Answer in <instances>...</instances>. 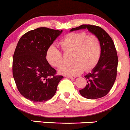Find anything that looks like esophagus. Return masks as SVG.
I'll return each mask as SVG.
<instances>
[{
  "instance_id": "1",
  "label": "esophagus",
  "mask_w": 130,
  "mask_h": 130,
  "mask_svg": "<svg viewBox=\"0 0 130 130\" xmlns=\"http://www.w3.org/2000/svg\"><path fill=\"white\" fill-rule=\"evenodd\" d=\"M66 78H71V79H75L76 77L74 76H65Z\"/></svg>"
}]
</instances>
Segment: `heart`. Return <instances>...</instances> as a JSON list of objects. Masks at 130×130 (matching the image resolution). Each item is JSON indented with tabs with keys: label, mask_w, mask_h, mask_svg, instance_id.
<instances>
[{
	"label": "heart",
	"mask_w": 130,
	"mask_h": 130,
	"mask_svg": "<svg viewBox=\"0 0 130 130\" xmlns=\"http://www.w3.org/2000/svg\"><path fill=\"white\" fill-rule=\"evenodd\" d=\"M62 50L65 52H73L72 64H64L59 73L65 75H76L83 70L90 71L98 62L101 55V44L95 35H88L84 31L71 33L61 40ZM46 60L55 68H59L63 63L61 51L55 45H51L46 52Z\"/></svg>",
	"instance_id": "1"
}]
</instances>
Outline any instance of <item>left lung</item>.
Listing matches in <instances>:
<instances>
[{
  "label": "left lung",
  "mask_w": 130,
  "mask_h": 130,
  "mask_svg": "<svg viewBox=\"0 0 130 130\" xmlns=\"http://www.w3.org/2000/svg\"><path fill=\"white\" fill-rule=\"evenodd\" d=\"M87 29L97 37L101 44V55L97 65L91 73L85 76L87 85L79 90L83 97L88 99H99L109 93L117 75L118 59L115 45L107 32L102 28L90 24H82L72 28L70 31Z\"/></svg>",
  "instance_id": "left-lung-1"
}]
</instances>
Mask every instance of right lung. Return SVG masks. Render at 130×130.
<instances>
[{
  "label": "right lung",
  "instance_id": "obj_1",
  "mask_svg": "<svg viewBox=\"0 0 130 130\" xmlns=\"http://www.w3.org/2000/svg\"><path fill=\"white\" fill-rule=\"evenodd\" d=\"M62 30L38 28L23 35L12 61V74L22 95L33 102H45L56 93L63 78L46 60V52Z\"/></svg>",
  "mask_w": 130,
  "mask_h": 130
}]
</instances>
